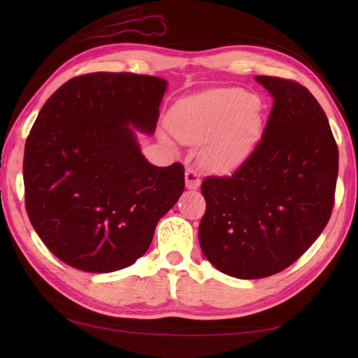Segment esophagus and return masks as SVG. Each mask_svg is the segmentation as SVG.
Segmentation results:
<instances>
[{
	"instance_id": "34e87169",
	"label": "esophagus",
	"mask_w": 358,
	"mask_h": 358,
	"mask_svg": "<svg viewBox=\"0 0 358 358\" xmlns=\"http://www.w3.org/2000/svg\"><path fill=\"white\" fill-rule=\"evenodd\" d=\"M185 181H186L187 189H197V187L201 186V177H199V173L194 171L192 167H187L186 169Z\"/></svg>"
}]
</instances>
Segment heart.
Returning <instances> with one entry per match:
<instances>
[{"label":"heart","mask_w":358,"mask_h":358,"mask_svg":"<svg viewBox=\"0 0 358 358\" xmlns=\"http://www.w3.org/2000/svg\"><path fill=\"white\" fill-rule=\"evenodd\" d=\"M171 124L183 142L208 138L202 161L215 172H232L243 164L262 132L256 96L241 88H215L183 99L173 108Z\"/></svg>","instance_id":"b5f03b06"}]
</instances>
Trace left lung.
Masks as SVG:
<instances>
[{"instance_id": "8db88e82", "label": "left lung", "mask_w": 358, "mask_h": 358, "mask_svg": "<svg viewBox=\"0 0 358 358\" xmlns=\"http://www.w3.org/2000/svg\"><path fill=\"white\" fill-rule=\"evenodd\" d=\"M256 80L273 96L262 137L230 177L211 175L201 186L202 252L240 280L280 273L316 241L338 178V145L310 90L280 77Z\"/></svg>"}]
</instances>
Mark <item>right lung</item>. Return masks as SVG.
Instances as JSON below:
<instances>
[{
  "label": "right lung",
  "instance_id": "right-lung-1",
  "mask_svg": "<svg viewBox=\"0 0 358 358\" xmlns=\"http://www.w3.org/2000/svg\"><path fill=\"white\" fill-rule=\"evenodd\" d=\"M166 88L161 77L92 72L41 108L23 156L25 207L64 264L90 273L132 265L177 203L185 167L150 164L129 126L155 132Z\"/></svg>",
  "mask_w": 358,
  "mask_h": 358
}]
</instances>
